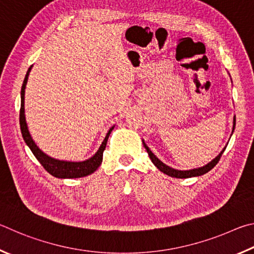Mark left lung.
<instances>
[{
  "mask_svg": "<svg viewBox=\"0 0 254 254\" xmlns=\"http://www.w3.org/2000/svg\"><path fill=\"white\" fill-rule=\"evenodd\" d=\"M234 127H235V117H234V123H233V130H234ZM146 150H147V153L149 155V158L152 159V162L154 163V165L156 166L159 171L165 173V174H167L168 176H172V177H176V179H188V177H193V176H201L203 174H205V173L210 172L213 167H214L217 163H219L220 158L222 156V154H223V152L225 150V148L222 150V152L219 154V156L215 157L214 159H213L212 162H210L207 164V165L203 166V167H199V168H196V170H190V171H177V170H174V168H172L170 166H167L164 164L163 162L159 161V159L155 156V155L152 153V150H150L147 145L144 144Z\"/></svg>",
  "mask_w": 254,
  "mask_h": 254,
  "instance_id": "left-lung-1",
  "label": "left lung"
}]
</instances>
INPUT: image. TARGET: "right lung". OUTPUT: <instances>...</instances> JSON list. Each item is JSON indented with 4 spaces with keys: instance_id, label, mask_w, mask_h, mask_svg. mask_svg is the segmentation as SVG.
<instances>
[{
    "instance_id": "obj_1",
    "label": "right lung",
    "mask_w": 254,
    "mask_h": 254,
    "mask_svg": "<svg viewBox=\"0 0 254 254\" xmlns=\"http://www.w3.org/2000/svg\"><path fill=\"white\" fill-rule=\"evenodd\" d=\"M31 70V66L28 70V72L25 74L23 84H22L21 89V108H20V127L21 132L23 136V139L29 146L31 152L33 153L35 158L38 159L40 164L44 167L49 174L52 176L58 177V179H77V177H83L87 175H90L91 173L95 172L98 167L100 166L102 162V155H104V150L106 148L107 140L110 132L113 131L114 127H111L108 134H107L105 140L102 141L100 148L98 149V152L93 155L91 158L87 159L84 162H64V161H58V159L49 157L48 155L44 154L42 150H40L37 145L34 144L33 139L31 138V135L28 130V126L25 123V116H24V90L26 86V81H28L29 72Z\"/></svg>"
}]
</instances>
